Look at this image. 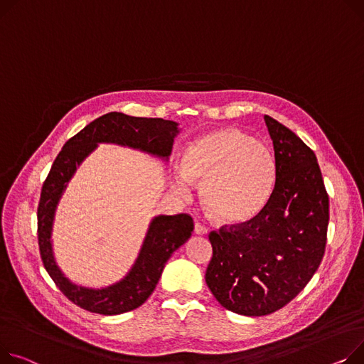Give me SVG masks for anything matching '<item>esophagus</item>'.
<instances>
[{"instance_id":"34e87169","label":"esophagus","mask_w":364,"mask_h":364,"mask_svg":"<svg viewBox=\"0 0 364 364\" xmlns=\"http://www.w3.org/2000/svg\"><path fill=\"white\" fill-rule=\"evenodd\" d=\"M195 232H196L198 235H206V234H208V228H206L205 225L196 223V224H195Z\"/></svg>"}]
</instances>
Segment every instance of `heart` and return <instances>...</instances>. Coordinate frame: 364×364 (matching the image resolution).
Segmentation results:
<instances>
[{
    "label": "heart",
    "instance_id": "obj_1",
    "mask_svg": "<svg viewBox=\"0 0 364 364\" xmlns=\"http://www.w3.org/2000/svg\"><path fill=\"white\" fill-rule=\"evenodd\" d=\"M278 165L266 144L238 129H221L198 137L187 148L173 188L181 199L202 186V202L218 223L238 225L252 221L269 203Z\"/></svg>",
    "mask_w": 364,
    "mask_h": 364
}]
</instances>
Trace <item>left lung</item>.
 I'll return each instance as SVG.
<instances>
[{"label": "left lung", "instance_id": "obj_1", "mask_svg": "<svg viewBox=\"0 0 364 364\" xmlns=\"http://www.w3.org/2000/svg\"><path fill=\"white\" fill-rule=\"evenodd\" d=\"M278 176L274 195L252 221L212 231L206 284L223 307L264 316L291 301L322 262L329 199L316 155L291 130L264 115Z\"/></svg>", "mask_w": 364, "mask_h": 364}]
</instances>
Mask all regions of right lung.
I'll use <instances>...</instances> for the list:
<instances>
[{
  "mask_svg": "<svg viewBox=\"0 0 364 364\" xmlns=\"http://www.w3.org/2000/svg\"><path fill=\"white\" fill-rule=\"evenodd\" d=\"M178 133V123L171 119L109 112L71 137L55 158L42 186L38 208L39 250L45 269L55 285L82 309L112 316L141 306L154 293L165 263L190 238L195 225L186 213L156 215L149 223L134 263L123 278L101 288L76 284L61 271L53 249L55 212L70 180L101 143L130 148L166 162Z\"/></svg>",
  "mask_w": 364,
  "mask_h": 364,
  "instance_id": "obj_1",
  "label": "right lung"
}]
</instances>
